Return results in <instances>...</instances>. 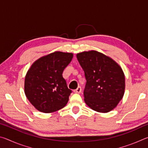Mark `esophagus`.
<instances>
[{"label": "esophagus", "instance_id": "obj_1", "mask_svg": "<svg viewBox=\"0 0 148 148\" xmlns=\"http://www.w3.org/2000/svg\"><path fill=\"white\" fill-rule=\"evenodd\" d=\"M74 92H75V93H80V92H82V88H81V87L79 86L76 89L74 90Z\"/></svg>", "mask_w": 148, "mask_h": 148}]
</instances>
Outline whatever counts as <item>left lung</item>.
Wrapping results in <instances>:
<instances>
[{"instance_id":"1","label":"left lung","mask_w":148,"mask_h":148,"mask_svg":"<svg viewBox=\"0 0 148 148\" xmlns=\"http://www.w3.org/2000/svg\"><path fill=\"white\" fill-rule=\"evenodd\" d=\"M76 57L87 81L84 91L86 104L102 113L111 111L125 92V75L121 68L110 57L93 50L79 53Z\"/></svg>"}]
</instances>
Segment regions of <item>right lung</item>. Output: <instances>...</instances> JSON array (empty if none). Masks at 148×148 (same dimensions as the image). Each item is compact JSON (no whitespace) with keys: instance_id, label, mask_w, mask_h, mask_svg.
<instances>
[{"instance_id":"obj_1","label":"right lung","mask_w":148,"mask_h":148,"mask_svg":"<svg viewBox=\"0 0 148 148\" xmlns=\"http://www.w3.org/2000/svg\"><path fill=\"white\" fill-rule=\"evenodd\" d=\"M73 57L71 53L56 51L36 60L25 79V93L35 108L44 113L66 106L72 91L62 77Z\"/></svg>"}]
</instances>
